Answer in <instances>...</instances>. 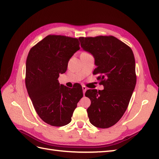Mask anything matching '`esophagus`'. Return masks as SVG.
I'll list each match as a JSON object with an SVG mask.
<instances>
[{
    "mask_svg": "<svg viewBox=\"0 0 159 159\" xmlns=\"http://www.w3.org/2000/svg\"><path fill=\"white\" fill-rule=\"evenodd\" d=\"M82 88H83V94H84V96H85V92H86L87 89V87L85 86H84V85L82 86Z\"/></svg>",
    "mask_w": 159,
    "mask_h": 159,
    "instance_id": "1",
    "label": "esophagus"
}]
</instances>
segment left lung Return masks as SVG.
<instances>
[{
	"label": "left lung",
	"instance_id": "obj_1",
	"mask_svg": "<svg viewBox=\"0 0 159 159\" xmlns=\"http://www.w3.org/2000/svg\"><path fill=\"white\" fill-rule=\"evenodd\" d=\"M80 46L95 59L93 74L104 86L103 90L88 89L91 100L87 109L94 126L107 128L123 116L136 85L135 60L133 50L114 36L80 37Z\"/></svg>",
	"mask_w": 159,
	"mask_h": 159
}]
</instances>
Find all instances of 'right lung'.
Masks as SVG:
<instances>
[{
  "label": "right lung",
  "mask_w": 159,
  "mask_h": 159,
  "mask_svg": "<svg viewBox=\"0 0 159 159\" xmlns=\"http://www.w3.org/2000/svg\"><path fill=\"white\" fill-rule=\"evenodd\" d=\"M79 39L49 35L30 50L26 62L25 84L39 117L53 126L69 124L83 96L79 83L72 89L59 83L71 57L80 49Z\"/></svg>",
  "instance_id": "add662e5"
}]
</instances>
